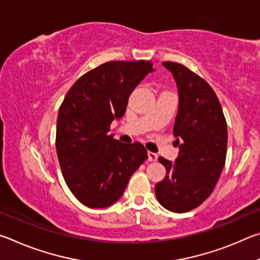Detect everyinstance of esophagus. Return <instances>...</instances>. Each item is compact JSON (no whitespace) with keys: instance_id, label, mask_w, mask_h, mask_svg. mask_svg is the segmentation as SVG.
<instances>
[{"instance_id":"obj_1","label":"esophagus","mask_w":260,"mask_h":260,"mask_svg":"<svg viewBox=\"0 0 260 260\" xmlns=\"http://www.w3.org/2000/svg\"><path fill=\"white\" fill-rule=\"evenodd\" d=\"M157 158H158L157 153H155V152H150V151L148 152V160H149V161H156V160H157Z\"/></svg>"}]
</instances>
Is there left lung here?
<instances>
[{
    "label": "left lung",
    "instance_id": "8db88e82",
    "mask_svg": "<svg viewBox=\"0 0 260 260\" xmlns=\"http://www.w3.org/2000/svg\"><path fill=\"white\" fill-rule=\"evenodd\" d=\"M179 90L173 133L182 139L175 162L158 158L166 177L155 187L165 209L183 213L200 206L212 193L227 153V122L221 104L208 82L182 64L162 61Z\"/></svg>",
    "mask_w": 260,
    "mask_h": 260
}]
</instances>
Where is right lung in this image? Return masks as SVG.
I'll list each match as a JSON object with an SVG mask.
<instances>
[{
    "mask_svg": "<svg viewBox=\"0 0 260 260\" xmlns=\"http://www.w3.org/2000/svg\"><path fill=\"white\" fill-rule=\"evenodd\" d=\"M152 70L149 60L101 64L79 78L60 104L56 128L60 170L70 190L88 208L116 203L148 158L143 144L121 143L108 133L114 118L125 113L136 85Z\"/></svg>",
    "mask_w": 260,
    "mask_h": 260,
    "instance_id": "obj_1",
    "label": "right lung"
}]
</instances>
